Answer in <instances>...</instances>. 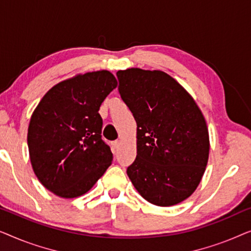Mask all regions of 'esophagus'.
Here are the masks:
<instances>
[{
	"instance_id": "obj_1",
	"label": "esophagus",
	"mask_w": 251,
	"mask_h": 251,
	"mask_svg": "<svg viewBox=\"0 0 251 251\" xmlns=\"http://www.w3.org/2000/svg\"><path fill=\"white\" fill-rule=\"evenodd\" d=\"M120 144H121L120 140H115V142L112 143V145H113V147H114V149H118V147L120 146Z\"/></svg>"
}]
</instances>
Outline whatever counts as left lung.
Returning a JSON list of instances; mask_svg holds the SVG:
<instances>
[{
	"label": "left lung",
	"mask_w": 251,
	"mask_h": 251,
	"mask_svg": "<svg viewBox=\"0 0 251 251\" xmlns=\"http://www.w3.org/2000/svg\"><path fill=\"white\" fill-rule=\"evenodd\" d=\"M119 92L137 123V156L126 174L159 207L193 194L208 163L209 132L193 97L162 71H119Z\"/></svg>",
	"instance_id": "obj_1"
}]
</instances>
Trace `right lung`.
I'll return each mask as SVG.
<instances>
[{"mask_svg": "<svg viewBox=\"0 0 251 251\" xmlns=\"http://www.w3.org/2000/svg\"><path fill=\"white\" fill-rule=\"evenodd\" d=\"M116 85L108 71L77 74L53 85L34 109L27 133L30 163L58 197L85 194L112 164L98 111Z\"/></svg>", "mask_w": 251, "mask_h": 251, "instance_id": "right-lung-1", "label": "right lung"}]
</instances>
